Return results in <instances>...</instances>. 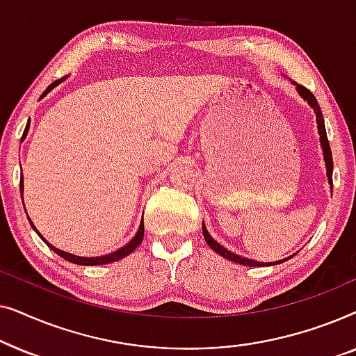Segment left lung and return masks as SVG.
<instances>
[{
	"label": "left lung",
	"instance_id": "8db88e82",
	"mask_svg": "<svg viewBox=\"0 0 356 356\" xmlns=\"http://www.w3.org/2000/svg\"><path fill=\"white\" fill-rule=\"evenodd\" d=\"M296 89H298L300 95L303 97L305 100H308V104L313 106L314 108V113H316V121H318V129H319V136H321V145H323V150H324V160H325V168H327V178L330 184H332V152H330V145H329V140H327V133H325V126H324V118H323V111H321L319 105H318V100H316V97L311 94L309 89H306L305 86H296ZM202 235H204V240L207 241V245L212 248L213 251L217 252V254H220L225 257V259L232 261V262H236V264H243V266H264V264H280V262L284 261H277V262H257V261H252V259H246V257H241L235 254V252L228 251L227 248H223L222 245H218V243L213 240V238L209 235L206 225L202 223Z\"/></svg>",
	"mask_w": 356,
	"mask_h": 356
}]
</instances>
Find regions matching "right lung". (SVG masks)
<instances>
[{
  "label": "right lung",
  "instance_id": "right-lung-1",
  "mask_svg": "<svg viewBox=\"0 0 356 356\" xmlns=\"http://www.w3.org/2000/svg\"><path fill=\"white\" fill-rule=\"evenodd\" d=\"M63 79H65V77H63ZM58 82H61V79H58V81H55L53 82V84H50L47 87V90L43 92L42 94V97L43 95H47L48 92H50L53 87H55ZM27 131H29V123H27V126H26V129H24V134H22V139L26 138V134H27ZM19 186H21V196H22V178H21V184H19ZM32 223V222H31ZM33 227V225H32ZM35 228V227H33ZM37 232V230H35ZM38 233V232H37ZM38 235H40V233H38ZM40 238H42V235H40ZM143 238H144V222H140V227H139V230H138V233H136V236L133 238V240H131L128 245L126 246H123V248H120L118 251H115V252H110V254H106V256H97V257H81V256H74V254H71V252H65V251H61V250H58V248H55V246H51L50 243H48L45 238H42L43 241L47 243L48 246L51 248L53 251L56 252V254H60L61 257H65L66 261H70V262H74V264H79V266H100V264H108V262H113V261H120V259H123L124 256H128L129 252H133L136 248H138L139 245H140V241H143Z\"/></svg>",
  "mask_w": 356,
  "mask_h": 356
}]
</instances>
